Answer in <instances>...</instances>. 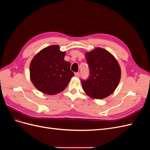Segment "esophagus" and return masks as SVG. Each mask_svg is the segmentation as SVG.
<instances>
[{
	"label": "esophagus",
	"instance_id": "34e87169",
	"mask_svg": "<svg viewBox=\"0 0 150 150\" xmlns=\"http://www.w3.org/2000/svg\"><path fill=\"white\" fill-rule=\"evenodd\" d=\"M74 75H75V76H76V77H77V78H79V77L80 76L79 72H76V73L74 74Z\"/></svg>",
	"mask_w": 150,
	"mask_h": 150
}]
</instances>
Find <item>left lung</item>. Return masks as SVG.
I'll return each instance as SVG.
<instances>
[{
	"mask_svg": "<svg viewBox=\"0 0 150 150\" xmlns=\"http://www.w3.org/2000/svg\"><path fill=\"white\" fill-rule=\"evenodd\" d=\"M89 76L81 79L84 92L93 98L101 99L115 91L121 78L118 62L106 50L98 47L86 54Z\"/></svg>",
	"mask_w": 150,
	"mask_h": 150,
	"instance_id": "left-lung-1",
	"label": "left lung"
}]
</instances>
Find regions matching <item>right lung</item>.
<instances>
[{
  "mask_svg": "<svg viewBox=\"0 0 150 150\" xmlns=\"http://www.w3.org/2000/svg\"><path fill=\"white\" fill-rule=\"evenodd\" d=\"M53 45L36 54L30 64V77L35 87L43 93L53 95L62 91L74 76L70 62L64 60L66 52Z\"/></svg>",
  "mask_w": 150,
  "mask_h": 150,
  "instance_id": "add662e5",
  "label": "right lung"
}]
</instances>
